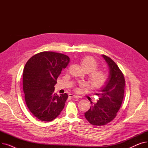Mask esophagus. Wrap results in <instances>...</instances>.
<instances>
[{
	"instance_id": "obj_1",
	"label": "esophagus",
	"mask_w": 148,
	"mask_h": 148,
	"mask_svg": "<svg viewBox=\"0 0 148 148\" xmlns=\"http://www.w3.org/2000/svg\"><path fill=\"white\" fill-rule=\"evenodd\" d=\"M69 97H71V98H79V97L75 95L74 94H69Z\"/></svg>"
}]
</instances>
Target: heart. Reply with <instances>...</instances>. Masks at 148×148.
Returning <instances> with one entry per match:
<instances>
[{"instance_id": "heart-1", "label": "heart", "mask_w": 148, "mask_h": 148, "mask_svg": "<svg viewBox=\"0 0 148 148\" xmlns=\"http://www.w3.org/2000/svg\"><path fill=\"white\" fill-rule=\"evenodd\" d=\"M81 65L84 71L90 73L89 82L93 88L100 89L104 87L108 80V75L102 70H97L98 62L91 56L85 57L81 60Z\"/></svg>"}]
</instances>
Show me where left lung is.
Wrapping results in <instances>:
<instances>
[{"mask_svg": "<svg viewBox=\"0 0 148 148\" xmlns=\"http://www.w3.org/2000/svg\"><path fill=\"white\" fill-rule=\"evenodd\" d=\"M103 57L109 66L108 80L101 92L97 94L99 99L92 104L84 116L95 126H102L113 121L120 109L125 90V80L123 74L115 62L104 54Z\"/></svg>", "mask_w": 148, "mask_h": 148, "instance_id": "8db88e82", "label": "left lung"}]
</instances>
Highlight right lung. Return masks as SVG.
Listing matches in <instances>:
<instances>
[{"instance_id": "add662e5", "label": "right lung", "mask_w": 148, "mask_h": 148, "mask_svg": "<svg viewBox=\"0 0 148 148\" xmlns=\"http://www.w3.org/2000/svg\"><path fill=\"white\" fill-rule=\"evenodd\" d=\"M69 58L53 51H42L31 57L23 69V86L30 112L39 120L50 122L64 109L68 95L54 94V85Z\"/></svg>"}]
</instances>
